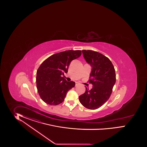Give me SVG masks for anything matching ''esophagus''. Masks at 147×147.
<instances>
[{"label": "esophagus", "instance_id": "esophagus-1", "mask_svg": "<svg viewBox=\"0 0 147 147\" xmlns=\"http://www.w3.org/2000/svg\"><path fill=\"white\" fill-rule=\"evenodd\" d=\"M79 85V83H78V82H76V86H78V85Z\"/></svg>", "mask_w": 147, "mask_h": 147}]
</instances>
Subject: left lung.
I'll use <instances>...</instances> for the list:
<instances>
[{"mask_svg":"<svg viewBox=\"0 0 147 147\" xmlns=\"http://www.w3.org/2000/svg\"><path fill=\"white\" fill-rule=\"evenodd\" d=\"M82 52L86 61L92 67L89 82L93 87L90 90L86 87V92L79 96V101L84 107L94 110L110 98L116 82L115 71L111 61L102 54L92 50Z\"/></svg>","mask_w":147,"mask_h":147,"instance_id":"left-lung-1","label":"left lung"}]
</instances>
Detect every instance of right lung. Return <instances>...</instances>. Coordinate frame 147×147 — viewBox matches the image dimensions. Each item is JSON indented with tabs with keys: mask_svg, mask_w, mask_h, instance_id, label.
<instances>
[{
	"mask_svg": "<svg viewBox=\"0 0 147 147\" xmlns=\"http://www.w3.org/2000/svg\"><path fill=\"white\" fill-rule=\"evenodd\" d=\"M81 55L80 50L66 51L53 54L40 65L36 71V88L46 103L59 105L64 101L67 92L75 86L74 82H68L61 75L67 73L71 62Z\"/></svg>",
	"mask_w": 147,
	"mask_h": 147,
	"instance_id": "right-lung-1",
	"label": "right lung"
}]
</instances>
